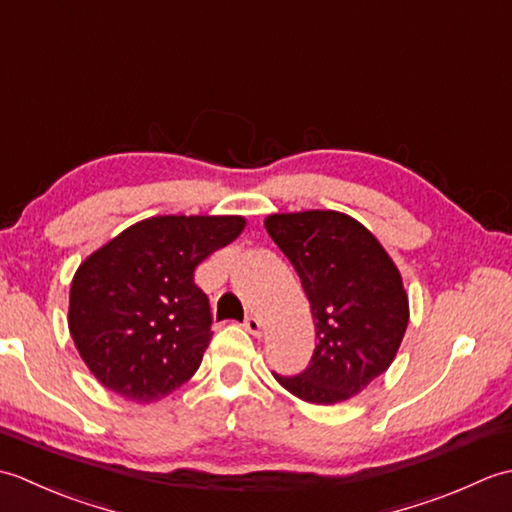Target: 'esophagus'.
<instances>
[{"label":"esophagus","instance_id":"obj_1","mask_svg":"<svg viewBox=\"0 0 512 512\" xmlns=\"http://www.w3.org/2000/svg\"><path fill=\"white\" fill-rule=\"evenodd\" d=\"M244 328L253 336H262V321H259V317H253V314L244 321Z\"/></svg>","mask_w":512,"mask_h":512}]
</instances>
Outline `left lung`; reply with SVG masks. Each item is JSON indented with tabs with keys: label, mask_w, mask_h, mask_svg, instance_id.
Instances as JSON below:
<instances>
[{
	"label": "left lung",
	"mask_w": 512,
	"mask_h": 512,
	"mask_svg": "<svg viewBox=\"0 0 512 512\" xmlns=\"http://www.w3.org/2000/svg\"><path fill=\"white\" fill-rule=\"evenodd\" d=\"M264 224L297 270L319 339L301 374L275 378L312 405L361 394L394 363L409 323L396 264L361 222L339 211L275 213Z\"/></svg>",
	"instance_id": "8db88e82"
}]
</instances>
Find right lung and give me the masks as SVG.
<instances>
[{
    "mask_svg": "<svg viewBox=\"0 0 512 512\" xmlns=\"http://www.w3.org/2000/svg\"><path fill=\"white\" fill-rule=\"evenodd\" d=\"M244 226L239 215H158L85 259L72 279L68 328L103 387L154 402L198 372L213 319L193 273Z\"/></svg>",
    "mask_w": 512,
    "mask_h": 512,
    "instance_id": "1",
    "label": "right lung"
}]
</instances>
